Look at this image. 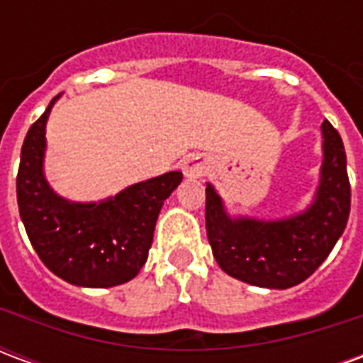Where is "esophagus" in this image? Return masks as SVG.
<instances>
[{
    "instance_id": "34e87169",
    "label": "esophagus",
    "mask_w": 363,
    "mask_h": 363,
    "mask_svg": "<svg viewBox=\"0 0 363 363\" xmlns=\"http://www.w3.org/2000/svg\"><path fill=\"white\" fill-rule=\"evenodd\" d=\"M210 171V163L204 155H189L182 163V173L189 179H200Z\"/></svg>"
}]
</instances>
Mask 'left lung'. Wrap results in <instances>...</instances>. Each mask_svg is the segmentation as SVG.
I'll list each match as a JSON object with an SVG mask.
<instances>
[{
    "instance_id": "left-lung-1",
    "label": "left lung",
    "mask_w": 363,
    "mask_h": 363,
    "mask_svg": "<svg viewBox=\"0 0 363 363\" xmlns=\"http://www.w3.org/2000/svg\"><path fill=\"white\" fill-rule=\"evenodd\" d=\"M323 165L315 198L284 220L231 218L212 184L206 186V231L223 272L251 286L286 289L307 280L327 259L350 216V181L340 134L325 120Z\"/></svg>"
}]
</instances>
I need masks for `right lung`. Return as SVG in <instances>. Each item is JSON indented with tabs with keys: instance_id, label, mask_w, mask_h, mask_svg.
Instances as JSON below:
<instances>
[{
	"instance_id": "1",
	"label": "right lung",
	"mask_w": 363,
	"mask_h": 363,
	"mask_svg": "<svg viewBox=\"0 0 363 363\" xmlns=\"http://www.w3.org/2000/svg\"><path fill=\"white\" fill-rule=\"evenodd\" d=\"M58 96L28 128L21 147V220L36 255L58 278L83 288H112L135 278L145 264L159 212L182 173L135 182L101 202L58 196L44 177L46 120Z\"/></svg>"
}]
</instances>
